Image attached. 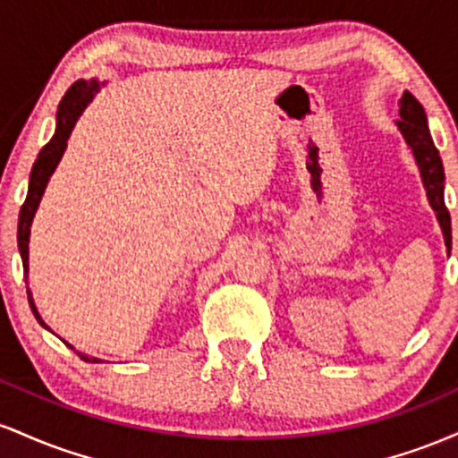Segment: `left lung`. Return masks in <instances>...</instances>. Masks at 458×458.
I'll list each match as a JSON object with an SVG mask.
<instances>
[{
    "label": "left lung",
    "mask_w": 458,
    "mask_h": 458,
    "mask_svg": "<svg viewBox=\"0 0 458 458\" xmlns=\"http://www.w3.org/2000/svg\"><path fill=\"white\" fill-rule=\"evenodd\" d=\"M401 120L396 123L398 131L403 133L404 141L411 148L415 163L420 167V176H422L424 189H427V198L433 207L435 215H437V222L441 225V233H444L445 247H448V254L452 250V224H450V213L445 208L444 202V163H441L439 150L435 148L433 138L428 133L427 124V114L424 107L415 101L411 92H404L401 98Z\"/></svg>",
    "instance_id": "obj_1"
}]
</instances>
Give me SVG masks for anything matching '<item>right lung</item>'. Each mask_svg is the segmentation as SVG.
<instances>
[{
  "instance_id": "right-lung-1",
  "label": "right lung",
  "mask_w": 458,
  "mask_h": 458,
  "mask_svg": "<svg viewBox=\"0 0 458 458\" xmlns=\"http://www.w3.org/2000/svg\"><path fill=\"white\" fill-rule=\"evenodd\" d=\"M103 83H98L97 79H77L71 88H68L64 98H62L60 105H57V114H55V133L51 138L49 144L45 146L43 150L38 152V159L34 161V167H31V174H30V187H28V198H25L23 207H21L19 213V233H17V243H19V251H21V260H23V271L28 276V260H30V228H31V219H34L36 208H38L40 198H43L47 182H49L51 174L55 172L57 163H60L62 155L66 150V141L71 138L72 129H75L79 115L83 114V109L90 105V101L94 98V94L101 90ZM28 299H30V306L34 317L38 318L40 325H45V320L40 318L38 310H36L34 299H31V293L28 291ZM47 327V325H45ZM49 329V327H47ZM68 344V343H66ZM71 346V344H68ZM72 349V346H71ZM81 355V353H79ZM81 360L86 361H101L97 357H88L81 355Z\"/></svg>"
}]
</instances>
